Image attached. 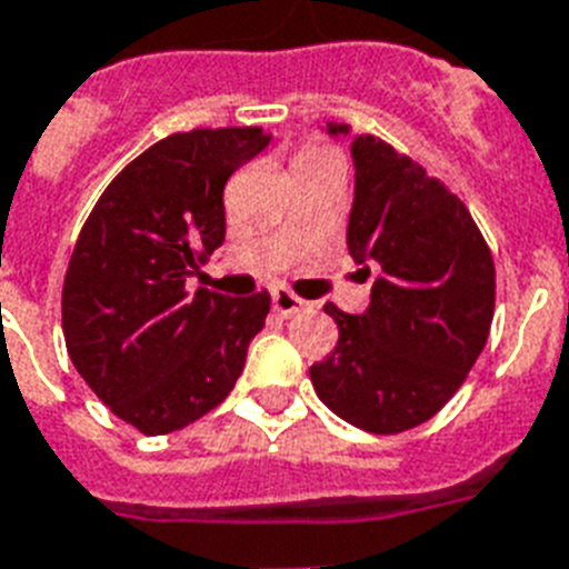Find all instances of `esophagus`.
I'll list each match as a JSON object with an SVG mask.
<instances>
[{"label":"esophagus","instance_id":"1","mask_svg":"<svg viewBox=\"0 0 569 569\" xmlns=\"http://www.w3.org/2000/svg\"><path fill=\"white\" fill-rule=\"evenodd\" d=\"M270 302H272V311H276L279 317H293L308 308L306 299H299L297 293H290V290H284V288L272 290Z\"/></svg>","mask_w":569,"mask_h":569}]
</instances>
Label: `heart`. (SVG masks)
Instances as JSON below:
<instances>
[{
	"mask_svg": "<svg viewBox=\"0 0 569 569\" xmlns=\"http://www.w3.org/2000/svg\"><path fill=\"white\" fill-rule=\"evenodd\" d=\"M320 157H329V151H323V148H306V151L299 153L297 162H308V160H320Z\"/></svg>",
	"mask_w": 569,
	"mask_h": 569,
	"instance_id": "obj_1",
	"label": "heart"
}]
</instances>
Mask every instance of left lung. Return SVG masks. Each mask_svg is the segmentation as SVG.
<instances>
[{"label":"left lung","mask_w":569,"mask_h":569,"mask_svg":"<svg viewBox=\"0 0 569 569\" xmlns=\"http://www.w3.org/2000/svg\"><path fill=\"white\" fill-rule=\"evenodd\" d=\"M347 136V124H326ZM347 249L377 270L362 315L326 306L338 345L311 365L317 398L368 433H400L451 400L478 362L496 267L460 198L373 136H356Z\"/></svg>","instance_id":"left-lung-1"}]
</instances>
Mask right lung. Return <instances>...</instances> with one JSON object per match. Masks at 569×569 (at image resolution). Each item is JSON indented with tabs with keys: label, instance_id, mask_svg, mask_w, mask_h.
I'll list each match as a JSON object with an SVG mask.
<instances>
[{
	"label": "right lung",
	"instance_id": "1",
	"mask_svg": "<svg viewBox=\"0 0 569 569\" xmlns=\"http://www.w3.org/2000/svg\"><path fill=\"white\" fill-rule=\"evenodd\" d=\"M270 139L261 127L169 136L106 187L82 224L61 290L70 362L142 433L219 407L263 329L267 293H189L187 279L224 240V183Z\"/></svg>",
	"mask_w": 569,
	"mask_h": 569
}]
</instances>
